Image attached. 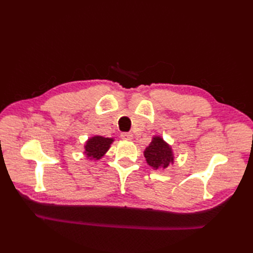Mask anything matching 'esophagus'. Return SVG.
<instances>
[{"label": "esophagus", "instance_id": "34e87169", "mask_svg": "<svg viewBox=\"0 0 253 253\" xmlns=\"http://www.w3.org/2000/svg\"><path fill=\"white\" fill-rule=\"evenodd\" d=\"M121 137H122V139H124V140H132V138H133V135L131 132H123L122 135H121Z\"/></svg>", "mask_w": 253, "mask_h": 253}]
</instances>
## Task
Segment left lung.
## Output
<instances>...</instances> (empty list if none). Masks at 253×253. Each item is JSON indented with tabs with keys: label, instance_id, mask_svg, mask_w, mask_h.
I'll list each match as a JSON object with an SVG mask.
<instances>
[{
	"label": "left lung",
	"instance_id": "8db88e82",
	"mask_svg": "<svg viewBox=\"0 0 253 253\" xmlns=\"http://www.w3.org/2000/svg\"><path fill=\"white\" fill-rule=\"evenodd\" d=\"M143 155L148 165L153 169H165L174 164L175 154L170 144L161 136H153L149 146L144 149Z\"/></svg>",
	"mask_w": 253,
	"mask_h": 253
}]
</instances>
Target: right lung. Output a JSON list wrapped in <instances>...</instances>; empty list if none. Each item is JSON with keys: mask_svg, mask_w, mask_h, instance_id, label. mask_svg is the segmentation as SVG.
<instances>
[{"mask_svg": "<svg viewBox=\"0 0 253 253\" xmlns=\"http://www.w3.org/2000/svg\"><path fill=\"white\" fill-rule=\"evenodd\" d=\"M113 142H114V138H105L99 135L90 137L88 140L84 142V153L89 160L98 161L103 158L105 153L109 151V149L111 148V144Z\"/></svg>", "mask_w": 253, "mask_h": 253, "instance_id": "1", "label": "right lung"}]
</instances>
